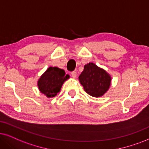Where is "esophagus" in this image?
Here are the masks:
<instances>
[{"label":"esophagus","mask_w":149,"mask_h":149,"mask_svg":"<svg viewBox=\"0 0 149 149\" xmlns=\"http://www.w3.org/2000/svg\"><path fill=\"white\" fill-rule=\"evenodd\" d=\"M71 76H72L73 78H76V76H77V72H76V71H72V72H71Z\"/></svg>","instance_id":"esophagus-1"}]
</instances>
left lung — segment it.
Listing matches in <instances>:
<instances>
[{
    "label": "left lung",
    "instance_id": "left-lung-1",
    "mask_svg": "<svg viewBox=\"0 0 149 149\" xmlns=\"http://www.w3.org/2000/svg\"><path fill=\"white\" fill-rule=\"evenodd\" d=\"M79 80L85 92L91 96L97 97L108 91L111 78L104 69L93 63H89L84 65Z\"/></svg>",
    "mask_w": 149,
    "mask_h": 149
}]
</instances>
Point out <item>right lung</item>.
Wrapping results in <instances>:
<instances>
[{
  "label": "right lung",
  "mask_w": 149,
  "mask_h": 149,
  "mask_svg": "<svg viewBox=\"0 0 149 149\" xmlns=\"http://www.w3.org/2000/svg\"><path fill=\"white\" fill-rule=\"evenodd\" d=\"M69 78L63 69L50 67L38 81V86L41 93L47 97H55L61 91L64 82Z\"/></svg>",
  "instance_id": "obj_1"
}]
</instances>
